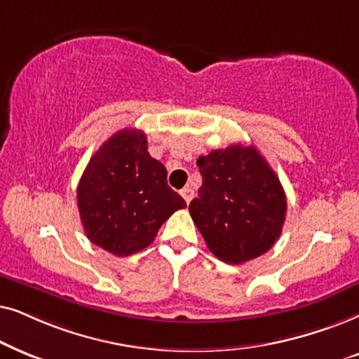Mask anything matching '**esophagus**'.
<instances>
[{"mask_svg": "<svg viewBox=\"0 0 359 359\" xmlns=\"http://www.w3.org/2000/svg\"><path fill=\"white\" fill-rule=\"evenodd\" d=\"M180 194H182V197H184V200H185V202H187V203L192 202V198L195 197V192H194L192 187H184L182 192H180Z\"/></svg>", "mask_w": 359, "mask_h": 359, "instance_id": "1", "label": "esophagus"}]
</instances>
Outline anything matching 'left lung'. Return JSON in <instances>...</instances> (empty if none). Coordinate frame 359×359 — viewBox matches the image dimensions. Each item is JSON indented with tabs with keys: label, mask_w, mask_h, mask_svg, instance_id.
Masks as SVG:
<instances>
[{
	"label": "left lung",
	"mask_w": 359,
	"mask_h": 359,
	"mask_svg": "<svg viewBox=\"0 0 359 359\" xmlns=\"http://www.w3.org/2000/svg\"><path fill=\"white\" fill-rule=\"evenodd\" d=\"M202 174L190 217L219 261L243 264L264 255L283 231L287 200L279 177L252 146L198 157Z\"/></svg>",
	"instance_id": "obj_1"
}]
</instances>
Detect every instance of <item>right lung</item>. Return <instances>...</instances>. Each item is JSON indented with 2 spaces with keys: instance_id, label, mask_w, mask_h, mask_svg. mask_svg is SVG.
I'll return each mask as SVG.
<instances>
[{
  "instance_id": "1",
  "label": "right lung",
  "mask_w": 359,
  "mask_h": 359,
  "mask_svg": "<svg viewBox=\"0 0 359 359\" xmlns=\"http://www.w3.org/2000/svg\"><path fill=\"white\" fill-rule=\"evenodd\" d=\"M87 238L114 256H131L154 241L162 223L187 203L167 185L165 167L147 152L140 130L114 133L95 152L76 187Z\"/></svg>"
}]
</instances>
